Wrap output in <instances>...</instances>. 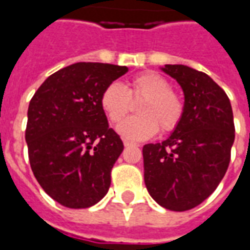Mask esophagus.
<instances>
[{
	"label": "esophagus",
	"instance_id": "1",
	"mask_svg": "<svg viewBox=\"0 0 250 250\" xmlns=\"http://www.w3.org/2000/svg\"><path fill=\"white\" fill-rule=\"evenodd\" d=\"M136 146H138L136 143H132V142L125 141V147H136Z\"/></svg>",
	"mask_w": 250,
	"mask_h": 250
}]
</instances>
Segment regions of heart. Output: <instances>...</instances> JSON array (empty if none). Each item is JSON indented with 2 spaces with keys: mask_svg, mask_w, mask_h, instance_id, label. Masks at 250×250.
Wrapping results in <instances>:
<instances>
[{
  "mask_svg": "<svg viewBox=\"0 0 250 250\" xmlns=\"http://www.w3.org/2000/svg\"><path fill=\"white\" fill-rule=\"evenodd\" d=\"M144 99L138 118H130L116 127L123 139L142 142L155 135L161 127L165 132L173 131L184 116V100L170 88L161 73L147 71L131 79L128 87L111 83L100 96V105L112 123H119L128 113L130 99Z\"/></svg>",
  "mask_w": 250,
  "mask_h": 250,
  "instance_id": "heart-1",
  "label": "heart"
}]
</instances>
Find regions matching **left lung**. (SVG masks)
I'll return each mask as SVG.
<instances>
[{
	"label": "left lung",
	"mask_w": 250,
	"mask_h": 250,
	"mask_svg": "<svg viewBox=\"0 0 250 250\" xmlns=\"http://www.w3.org/2000/svg\"><path fill=\"white\" fill-rule=\"evenodd\" d=\"M184 91V116L162 143L143 146L145 184L162 208L198 206L224 178L234 142L230 100L204 72L182 64L161 66Z\"/></svg>",
	"instance_id": "8db88e82"
}]
</instances>
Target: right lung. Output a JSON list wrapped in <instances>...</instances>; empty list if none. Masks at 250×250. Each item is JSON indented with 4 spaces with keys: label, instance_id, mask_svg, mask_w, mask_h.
Listing matches in <instances>:
<instances>
[{
    "label": "right lung",
    "instance_id": "add662e5",
    "mask_svg": "<svg viewBox=\"0 0 250 250\" xmlns=\"http://www.w3.org/2000/svg\"><path fill=\"white\" fill-rule=\"evenodd\" d=\"M127 71L75 62L48 77L30 100L25 131L30 167L44 191L65 208L85 209L108 191L123 142L109 128L100 96Z\"/></svg>",
    "mask_w": 250,
    "mask_h": 250
}]
</instances>
